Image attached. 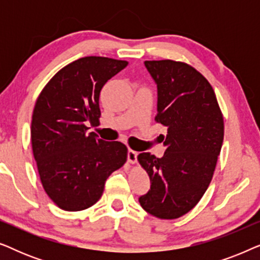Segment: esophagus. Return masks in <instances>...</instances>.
Returning <instances> with one entry per match:
<instances>
[{
  "label": "esophagus",
  "instance_id": "1",
  "mask_svg": "<svg viewBox=\"0 0 260 260\" xmlns=\"http://www.w3.org/2000/svg\"><path fill=\"white\" fill-rule=\"evenodd\" d=\"M137 152L135 150H131V149H129L127 150V162L129 163H136L137 162Z\"/></svg>",
  "mask_w": 260,
  "mask_h": 260
}]
</instances>
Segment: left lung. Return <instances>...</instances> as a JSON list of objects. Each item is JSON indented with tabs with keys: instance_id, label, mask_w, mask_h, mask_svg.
I'll return each instance as SVG.
<instances>
[{
	"instance_id": "1",
	"label": "left lung",
	"mask_w": 260,
	"mask_h": 260,
	"mask_svg": "<svg viewBox=\"0 0 260 260\" xmlns=\"http://www.w3.org/2000/svg\"><path fill=\"white\" fill-rule=\"evenodd\" d=\"M157 85V116L167 126L166 152L137 156L150 177V189L138 199L159 219H177L193 209L211 183L223 141V118L208 80L188 63L144 61Z\"/></svg>"
}]
</instances>
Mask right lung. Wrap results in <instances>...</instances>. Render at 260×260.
<instances>
[{
    "mask_svg": "<svg viewBox=\"0 0 260 260\" xmlns=\"http://www.w3.org/2000/svg\"><path fill=\"white\" fill-rule=\"evenodd\" d=\"M127 61L85 56L69 63L48 81L35 103L30 138L42 187L63 211L94 205L105 181L126 162L127 148L105 142L88 124L98 125L99 94Z\"/></svg>",
    "mask_w": 260,
    "mask_h": 260,
    "instance_id": "obj_1",
    "label": "right lung"
}]
</instances>
